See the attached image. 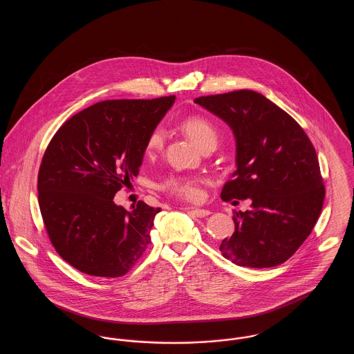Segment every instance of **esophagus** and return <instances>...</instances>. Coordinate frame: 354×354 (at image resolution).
<instances>
[{"mask_svg": "<svg viewBox=\"0 0 354 354\" xmlns=\"http://www.w3.org/2000/svg\"><path fill=\"white\" fill-rule=\"evenodd\" d=\"M183 209L187 211V212H189V214H192L196 218H205V216H208L211 214L208 209H201V208H195V207H185Z\"/></svg>", "mask_w": 354, "mask_h": 354, "instance_id": "esophagus-1", "label": "esophagus"}]
</instances>
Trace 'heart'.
Segmentation results:
<instances>
[{
	"label": "heart",
	"instance_id": "obj_1",
	"mask_svg": "<svg viewBox=\"0 0 354 354\" xmlns=\"http://www.w3.org/2000/svg\"><path fill=\"white\" fill-rule=\"evenodd\" d=\"M183 129L189 138L201 147H205L208 145H218L219 133L215 124L209 119L204 118L201 115L188 117L183 122ZM165 142V134L160 127L153 129L149 138L146 149L147 152L159 151ZM163 188L167 189L171 194L187 199V201H196L201 196V185L196 178L191 176H180V175H171L165 182Z\"/></svg>",
	"mask_w": 354,
	"mask_h": 354
}]
</instances>
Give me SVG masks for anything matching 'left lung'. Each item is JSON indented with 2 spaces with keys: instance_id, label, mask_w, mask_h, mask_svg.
Instances as JSON below:
<instances>
[{
  "instance_id": "obj_1",
  "label": "left lung",
  "mask_w": 354,
  "mask_h": 354,
  "mask_svg": "<svg viewBox=\"0 0 354 354\" xmlns=\"http://www.w3.org/2000/svg\"><path fill=\"white\" fill-rule=\"evenodd\" d=\"M223 119L236 140V169L220 198L251 199L236 212L235 232L220 244L236 266H280L310 235L320 216L325 187L317 153L301 126L277 104L252 90L196 98Z\"/></svg>"
}]
</instances>
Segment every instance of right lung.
Returning <instances> with one entry per match:
<instances>
[{
	"instance_id": "obj_1",
	"label": "right lung",
	"mask_w": 354,
	"mask_h": 354,
	"mask_svg": "<svg viewBox=\"0 0 354 354\" xmlns=\"http://www.w3.org/2000/svg\"><path fill=\"white\" fill-rule=\"evenodd\" d=\"M174 102H98L53 136L38 172V203L53 247L75 270L120 277L150 244L160 208L138 202L127 211L114 196L138 175L147 138Z\"/></svg>"
}]
</instances>
